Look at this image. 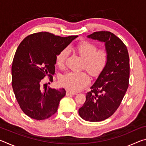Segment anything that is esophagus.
<instances>
[{
	"mask_svg": "<svg viewBox=\"0 0 146 146\" xmlns=\"http://www.w3.org/2000/svg\"><path fill=\"white\" fill-rule=\"evenodd\" d=\"M76 93L75 92H72V91H67V92H66V95H76Z\"/></svg>",
	"mask_w": 146,
	"mask_h": 146,
	"instance_id": "esophagus-1",
	"label": "esophagus"
}]
</instances>
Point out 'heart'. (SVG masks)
I'll use <instances>...</instances> for the list:
<instances>
[{
  "label": "heart",
  "mask_w": 146,
  "mask_h": 146,
  "mask_svg": "<svg viewBox=\"0 0 146 146\" xmlns=\"http://www.w3.org/2000/svg\"><path fill=\"white\" fill-rule=\"evenodd\" d=\"M97 46L90 42L85 41L76 46V50L84 60L86 70L93 76H97L102 72L108 61V53L106 49L97 50ZM69 54V49L65 48L56 56V64L62 67ZM62 84L71 91H78L90 82V77L85 72H68L60 78Z\"/></svg>",
  "instance_id": "b5f03b06"
}]
</instances>
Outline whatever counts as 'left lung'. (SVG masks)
Listing matches in <instances>:
<instances>
[{
  "mask_svg": "<svg viewBox=\"0 0 146 146\" xmlns=\"http://www.w3.org/2000/svg\"><path fill=\"white\" fill-rule=\"evenodd\" d=\"M88 38L104 42L109 58L102 72L86 93V102L78 110L84 120L100 122L111 117L119 107L129 86V58L120 39L109 31H97Z\"/></svg>",
  "mask_w": 146,
  "mask_h": 146,
  "instance_id": "left-lung-1",
  "label": "left lung"
}]
</instances>
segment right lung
<instances>
[{
    "label": "right lung",
    "mask_w": 146,
    "mask_h": 146,
    "mask_svg": "<svg viewBox=\"0 0 146 146\" xmlns=\"http://www.w3.org/2000/svg\"><path fill=\"white\" fill-rule=\"evenodd\" d=\"M76 37L40 32L26 36L19 44L12 63V88L21 110L28 117L44 120L56 112L66 90H43L40 83L46 76L53 80L56 55Z\"/></svg>",
    "instance_id": "add662e5"
}]
</instances>
